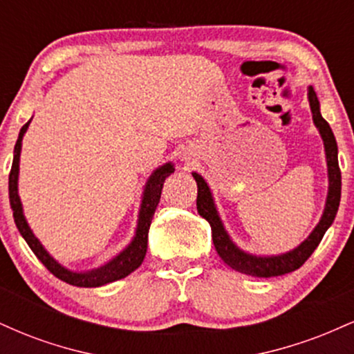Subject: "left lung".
Listing matches in <instances>:
<instances>
[{
    "instance_id": "left-lung-1",
    "label": "left lung",
    "mask_w": 354,
    "mask_h": 354,
    "mask_svg": "<svg viewBox=\"0 0 354 354\" xmlns=\"http://www.w3.org/2000/svg\"><path fill=\"white\" fill-rule=\"evenodd\" d=\"M308 101H310L313 123L318 128L321 140L324 145V154H326V166H328V194L326 203H324L323 214H321L319 223L315 226L301 245H298L295 250L286 251L281 254H253L241 250L236 243L230 236L219 218L218 208L214 205L213 193H211L208 183L205 178L196 171L193 173L194 181L198 185V198L196 208L200 216H203L211 226V236H213V245L216 248L219 258L225 261V265L233 268L238 273L254 276V278H273V276H281L291 271L298 270L303 266V263L313 254L323 239L324 233L335 221L336 213L339 208L341 200V171L338 165V145H336L335 135H333L328 121L321 116L319 101L316 96L313 86H308Z\"/></svg>"
}]
</instances>
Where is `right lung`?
<instances>
[{
    "label": "right lung",
    "mask_w": 354,
    "mask_h": 354,
    "mask_svg": "<svg viewBox=\"0 0 354 354\" xmlns=\"http://www.w3.org/2000/svg\"><path fill=\"white\" fill-rule=\"evenodd\" d=\"M31 120L19 129L18 141L15 145L13 151V165H11V173H10V183H8V189H10V205L13 209V218L16 223V228H18L24 241L28 243V246L33 250L36 258L43 263L48 270L51 271L56 278H59L61 281L73 284V286L80 288H98L103 284L118 281V279L126 278L129 273L141 266L143 263L146 250H148V231L149 225H151V219L154 211H156L158 203L161 198V189H163V183L169 174L174 173L173 163H165L163 166H158L156 169L151 173V176L146 181L143 196H141V205H140V213H138V223L135 230V236H133L129 245L124 248L123 251H120L115 258L109 259L108 263L101 265L100 268H93L88 271H75L61 265L59 261H56L53 256L48 253L46 248L41 245L38 238L35 236L33 230L28 225L26 218L23 213V205L19 200L18 194V176H19V156H21V145H23V136L26 133L28 126H30Z\"/></svg>",
    "instance_id": "add662e5"
}]
</instances>
